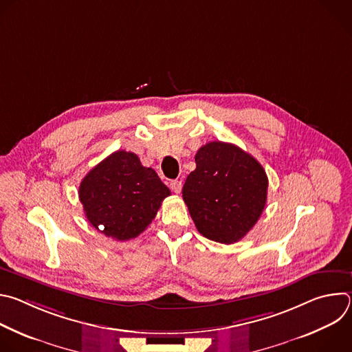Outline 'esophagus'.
I'll return each mask as SVG.
<instances>
[{
	"label": "esophagus",
	"mask_w": 352,
	"mask_h": 352,
	"mask_svg": "<svg viewBox=\"0 0 352 352\" xmlns=\"http://www.w3.org/2000/svg\"><path fill=\"white\" fill-rule=\"evenodd\" d=\"M170 188H171L173 192H175V193H181V190H182V181L173 179V181L170 182Z\"/></svg>",
	"instance_id": "1"
}]
</instances>
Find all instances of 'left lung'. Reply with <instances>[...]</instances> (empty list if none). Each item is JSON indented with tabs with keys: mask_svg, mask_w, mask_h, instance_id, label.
<instances>
[{
	"mask_svg": "<svg viewBox=\"0 0 352 352\" xmlns=\"http://www.w3.org/2000/svg\"><path fill=\"white\" fill-rule=\"evenodd\" d=\"M182 197L197 231L234 243L263 213L269 179L261 163L232 143L209 142L197 150Z\"/></svg>",
	"mask_w": 352,
	"mask_h": 352,
	"instance_id": "8db88e82",
	"label": "left lung"
}]
</instances>
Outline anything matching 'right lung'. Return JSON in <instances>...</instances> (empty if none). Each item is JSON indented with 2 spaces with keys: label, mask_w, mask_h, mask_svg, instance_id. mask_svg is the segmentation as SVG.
Returning a JSON list of instances; mask_svg holds the SVG:
<instances>
[{
  "label": "right lung",
  "mask_w": 352,
  "mask_h": 352,
  "mask_svg": "<svg viewBox=\"0 0 352 352\" xmlns=\"http://www.w3.org/2000/svg\"><path fill=\"white\" fill-rule=\"evenodd\" d=\"M170 189L135 153L117 150L82 179L79 199L89 223L106 236L128 241L156 217ZM98 225H104L100 230Z\"/></svg>",
  "instance_id": "add662e5"
}]
</instances>
